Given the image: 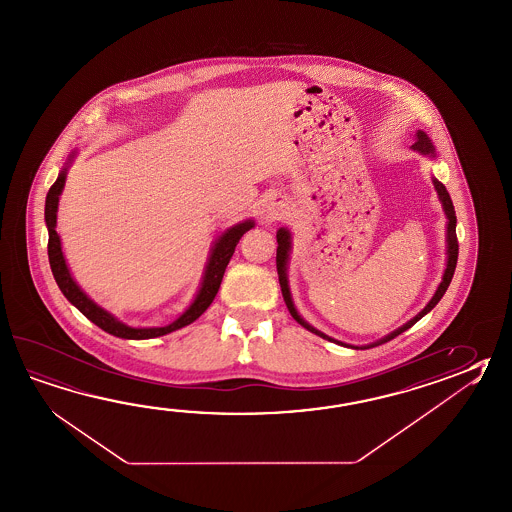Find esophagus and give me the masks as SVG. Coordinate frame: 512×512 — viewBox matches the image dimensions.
I'll list each match as a JSON object with an SVG mask.
<instances>
[{
  "instance_id": "obj_1",
  "label": "esophagus",
  "mask_w": 512,
  "mask_h": 512,
  "mask_svg": "<svg viewBox=\"0 0 512 512\" xmlns=\"http://www.w3.org/2000/svg\"><path fill=\"white\" fill-rule=\"evenodd\" d=\"M284 213H286V209H284V204H282L281 200L273 199L266 204L264 219L268 220V222H275V220H281L284 217Z\"/></svg>"
}]
</instances>
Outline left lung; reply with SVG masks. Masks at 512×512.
I'll list each match as a JSON object with an SVG mask.
<instances>
[{
  "label": "left lung",
  "instance_id": "8db88e82",
  "mask_svg": "<svg viewBox=\"0 0 512 512\" xmlns=\"http://www.w3.org/2000/svg\"><path fill=\"white\" fill-rule=\"evenodd\" d=\"M412 149H414V151H418L419 155H423V157L436 158V149H434V144H432V140L428 138L425 131H418V133H416V142L412 144ZM432 184H434V189H436V193H438L439 202H441L443 211H445V217H447V266H445V272H443V277H441V282H439L438 290H436V293L432 295V299L428 301L427 306H425V308H423L416 317H412L408 323L403 324V326H399V328L394 330V332H390V334L385 335V337H381V339L376 341V343H370V345L365 346L346 345L343 341H337L334 337H330V335L323 334L321 330L313 328L312 324L304 321L303 317H301V313L297 312V308H295V304H293L292 292H290V282H288V262H290V253H292V233H290L288 228H279V231H277V244H279V246H277V273H279V284H281L284 303H286L288 310L292 313L293 319H295L297 323L301 324V326H304L308 332L319 335V337H323L326 341H332L335 345L348 346V348H355V350H359V348H361V350H366V348H374V346L388 343L390 339H394L397 335L403 334V332L408 330L410 326H414V324L418 323L421 317H425V315H427V313L430 312V310H432L439 301H441V297L445 295V292H447L450 281H452V275H454V270H456V262H458L456 211H454V206H452V200H450L447 188L439 182L438 178L432 177Z\"/></svg>",
  "mask_w": 512,
  "mask_h": 512
}]
</instances>
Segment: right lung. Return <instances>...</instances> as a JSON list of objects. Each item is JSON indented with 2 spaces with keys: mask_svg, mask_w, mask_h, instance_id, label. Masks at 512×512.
<instances>
[{
  "mask_svg": "<svg viewBox=\"0 0 512 512\" xmlns=\"http://www.w3.org/2000/svg\"><path fill=\"white\" fill-rule=\"evenodd\" d=\"M78 151H73L62 171L58 173V178L54 182L47 199H45V224L49 230V262H51V270H53L54 279L58 288L62 290L63 295L67 297V301L76 306L80 312L84 313L85 317L96 324L98 328H102L107 334L115 335L120 339H153V337H160V335L171 334L175 330H180L184 326L197 321L202 313L208 310L209 304L213 303L215 295L219 292L220 282L226 272V266L230 262L231 255L235 253V248L239 244L240 237L250 231L255 226V220H242L239 224L231 226L226 231H222L219 237L213 242L211 250H209L208 262L206 268L202 273V281H200L199 292L195 295V299L191 301L188 308L178 315L173 323L166 324V326H151V328H135L129 324L122 323L120 319H116L113 313L107 312L102 306L94 303L93 299L78 286V282L74 281L71 270L65 262L62 250V240L56 231V219H58V202H60V195H62L63 186H65V178H67V171L73 164L74 157Z\"/></svg>",
  "mask_w": 512,
  "mask_h": 512,
  "instance_id": "right-lung-1",
  "label": "right lung"
}]
</instances>
